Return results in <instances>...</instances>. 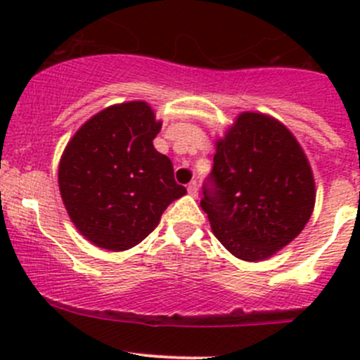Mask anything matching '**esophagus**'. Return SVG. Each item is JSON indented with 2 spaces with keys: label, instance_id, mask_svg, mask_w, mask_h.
<instances>
[{
  "label": "esophagus",
  "instance_id": "1",
  "mask_svg": "<svg viewBox=\"0 0 360 360\" xmlns=\"http://www.w3.org/2000/svg\"><path fill=\"white\" fill-rule=\"evenodd\" d=\"M188 193H190L191 197H197V195H198V184H197V181H191V183L188 184Z\"/></svg>",
  "mask_w": 360,
  "mask_h": 360
}]
</instances>
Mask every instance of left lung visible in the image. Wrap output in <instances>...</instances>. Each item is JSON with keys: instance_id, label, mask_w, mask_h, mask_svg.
<instances>
[{"instance_id": "1", "label": "left lung", "mask_w": 360, "mask_h": 360, "mask_svg": "<svg viewBox=\"0 0 360 360\" xmlns=\"http://www.w3.org/2000/svg\"><path fill=\"white\" fill-rule=\"evenodd\" d=\"M210 186L200 207L212 233L235 257L263 261L303 231L315 205V181L291 130L245 111L216 141Z\"/></svg>"}]
</instances>
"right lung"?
Listing matches in <instances>:
<instances>
[{"instance_id": "obj_1", "label": "right lung", "mask_w": 360, "mask_h": 360, "mask_svg": "<svg viewBox=\"0 0 360 360\" xmlns=\"http://www.w3.org/2000/svg\"><path fill=\"white\" fill-rule=\"evenodd\" d=\"M162 129L144 101L115 104L86 120L59 162V190L76 230L101 249L127 250L158 226L186 193L153 139Z\"/></svg>"}]
</instances>
